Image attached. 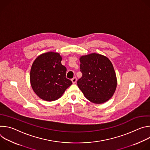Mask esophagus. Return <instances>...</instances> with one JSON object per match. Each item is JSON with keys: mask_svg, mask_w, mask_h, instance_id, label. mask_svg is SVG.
<instances>
[{"mask_svg": "<svg viewBox=\"0 0 150 150\" xmlns=\"http://www.w3.org/2000/svg\"><path fill=\"white\" fill-rule=\"evenodd\" d=\"M76 80H77V79H76V77L73 78L72 79V83H75L76 82Z\"/></svg>", "mask_w": 150, "mask_h": 150, "instance_id": "34e87169", "label": "esophagus"}]
</instances>
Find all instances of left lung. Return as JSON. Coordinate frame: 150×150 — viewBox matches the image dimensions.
<instances>
[{
  "label": "left lung",
  "instance_id": "left-lung-1",
  "mask_svg": "<svg viewBox=\"0 0 150 150\" xmlns=\"http://www.w3.org/2000/svg\"><path fill=\"white\" fill-rule=\"evenodd\" d=\"M79 60L82 76L77 85L84 96L96 104L108 101L117 86L116 75L110 60L97 53L82 56Z\"/></svg>",
  "mask_w": 150,
  "mask_h": 150
}]
</instances>
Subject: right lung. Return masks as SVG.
I'll return each instance as SVG.
<instances>
[{"mask_svg": "<svg viewBox=\"0 0 150 150\" xmlns=\"http://www.w3.org/2000/svg\"><path fill=\"white\" fill-rule=\"evenodd\" d=\"M58 53L47 52L38 56L30 71V82L34 93L41 99L52 101L60 98L71 85L66 78L67 68L62 65Z\"/></svg>", "mask_w": 150, "mask_h": 150, "instance_id": "add662e5", "label": "right lung"}]
</instances>
